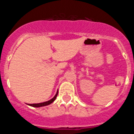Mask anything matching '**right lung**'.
Returning <instances> with one entry per match:
<instances>
[{
    "label": "right lung",
    "mask_w": 134,
    "mask_h": 134,
    "mask_svg": "<svg viewBox=\"0 0 134 134\" xmlns=\"http://www.w3.org/2000/svg\"><path fill=\"white\" fill-rule=\"evenodd\" d=\"M58 91H57L56 94H55V95L54 96L52 99H50L49 100H48V101H46V102H43V103H40L28 104V105H29V106H31V107H43V106H46V105H50V104L52 103L54 100H55V99H56L57 95H58Z\"/></svg>",
    "instance_id": "right-lung-1"
}]
</instances>
